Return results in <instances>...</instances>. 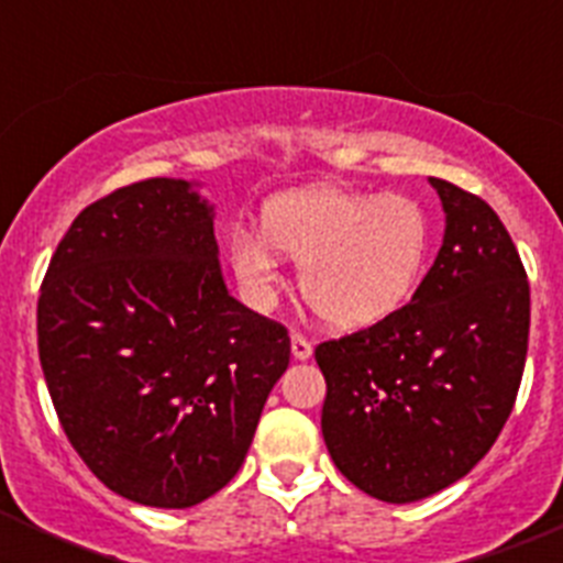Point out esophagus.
Wrapping results in <instances>:
<instances>
[{"instance_id":"34e87169","label":"esophagus","mask_w":563,"mask_h":563,"mask_svg":"<svg viewBox=\"0 0 563 563\" xmlns=\"http://www.w3.org/2000/svg\"><path fill=\"white\" fill-rule=\"evenodd\" d=\"M292 357H298V361H307V357L312 355V343L310 338L301 335V332H292Z\"/></svg>"}]
</instances>
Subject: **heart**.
I'll return each instance as SVG.
<instances>
[{
    "label": "heart",
    "mask_w": 563,
    "mask_h": 563,
    "mask_svg": "<svg viewBox=\"0 0 563 563\" xmlns=\"http://www.w3.org/2000/svg\"><path fill=\"white\" fill-rule=\"evenodd\" d=\"M298 262V285L318 316L361 330L409 305L429 271L431 222L402 194L316 186L278 194L262 231L236 225L228 256L253 296L278 285V253Z\"/></svg>",
    "instance_id": "1"
}]
</instances>
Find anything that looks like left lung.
<instances>
[{"label": "left lung", "mask_w": 563, "mask_h": 563, "mask_svg": "<svg viewBox=\"0 0 563 563\" xmlns=\"http://www.w3.org/2000/svg\"><path fill=\"white\" fill-rule=\"evenodd\" d=\"M445 236L409 305L318 343L332 462L380 501L426 499L490 451L514 411L530 335V282L482 197L431 177Z\"/></svg>", "instance_id": "left-lung-1"}]
</instances>
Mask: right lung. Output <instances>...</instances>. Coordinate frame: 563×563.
<instances>
[{
	"instance_id": "1",
	"label": "right lung",
	"mask_w": 563,
	"mask_h": 563,
	"mask_svg": "<svg viewBox=\"0 0 563 563\" xmlns=\"http://www.w3.org/2000/svg\"><path fill=\"white\" fill-rule=\"evenodd\" d=\"M213 213L186 180L78 213L38 296V361L69 445L109 490L191 507L236 476L290 363L287 327L228 296Z\"/></svg>"
}]
</instances>
